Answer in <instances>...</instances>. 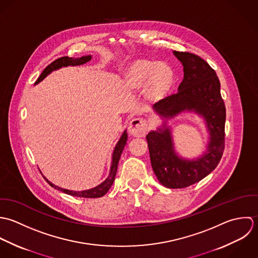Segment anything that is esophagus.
Masks as SVG:
<instances>
[{"label": "esophagus", "mask_w": 258, "mask_h": 258, "mask_svg": "<svg viewBox=\"0 0 258 258\" xmlns=\"http://www.w3.org/2000/svg\"><path fill=\"white\" fill-rule=\"evenodd\" d=\"M148 131V122L143 117L132 119L128 125V132L135 137H144Z\"/></svg>", "instance_id": "obj_1"}]
</instances>
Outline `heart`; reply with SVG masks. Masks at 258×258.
<instances>
[{"label":"heart","instance_id":"1","mask_svg":"<svg viewBox=\"0 0 258 258\" xmlns=\"http://www.w3.org/2000/svg\"><path fill=\"white\" fill-rule=\"evenodd\" d=\"M128 82L133 88H142L149 83V91L158 96L169 90L173 82L172 71L163 64L140 60L136 62L128 74Z\"/></svg>","mask_w":258,"mask_h":258}]
</instances>
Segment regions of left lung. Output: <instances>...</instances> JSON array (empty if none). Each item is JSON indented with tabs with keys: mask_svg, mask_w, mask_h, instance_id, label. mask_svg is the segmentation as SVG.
Instances as JSON below:
<instances>
[{
	"mask_svg": "<svg viewBox=\"0 0 258 258\" xmlns=\"http://www.w3.org/2000/svg\"><path fill=\"white\" fill-rule=\"evenodd\" d=\"M173 53L183 66V80L177 93L155 103L154 109L165 118L184 110L202 115L210 135L207 151L192 160L177 156L170 130L165 124L163 128L150 132L147 141L152 166L159 182L168 188H183L201 181L220 161L224 150L226 112L215 71L195 53Z\"/></svg>",
	"mask_w": 258,
	"mask_h": 258,
	"instance_id": "left-lung-1",
	"label": "left lung"
}]
</instances>
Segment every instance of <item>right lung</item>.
Returning a JSON list of instances; mask_svg holds the SVG:
<instances>
[{"instance_id": "add662e5", "label": "right lung", "mask_w": 258, "mask_h": 258, "mask_svg": "<svg viewBox=\"0 0 258 258\" xmlns=\"http://www.w3.org/2000/svg\"><path fill=\"white\" fill-rule=\"evenodd\" d=\"M92 59V55H86V56H82V57H78V58H73V57H69V56H61L59 58H56L55 60H53L51 62L41 74V76L38 78L36 84L40 83L41 81H43L49 74H51L52 71H55L61 67H68V66H80L83 63H86L87 61ZM126 140H127V134L124 131L123 134L121 135L119 141L117 142L114 150H113V154H112V158H111V165H110V170H109V174L107 176V178L102 182L100 185L92 188V189H88V190H83V191H74V190H69V189H64V188H60L54 184H52L51 181H49L46 177L45 179L48 181V183L57 190H60L67 195L73 196V197H79V198H86V199H97V198H101L103 197L108 189L110 188V186L113 183L115 174H116V170H117V164H118V160L120 158V155L123 151L124 146L126 145Z\"/></svg>"}]
</instances>
